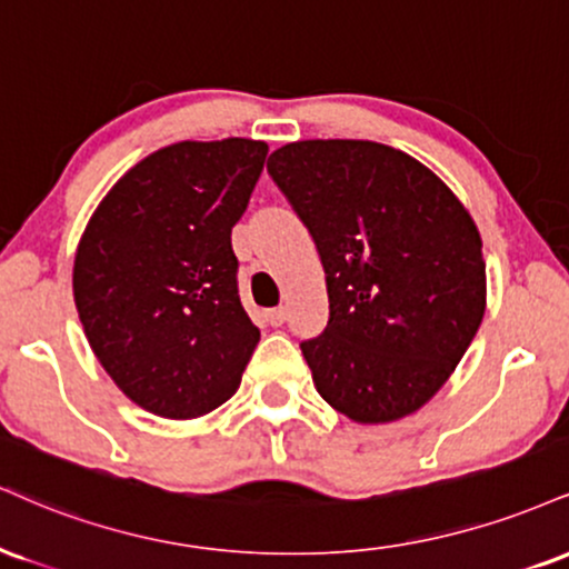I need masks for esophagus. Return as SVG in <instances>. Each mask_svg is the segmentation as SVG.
Wrapping results in <instances>:
<instances>
[{
  "label": "esophagus",
  "mask_w": 569,
  "mask_h": 569,
  "mask_svg": "<svg viewBox=\"0 0 569 569\" xmlns=\"http://www.w3.org/2000/svg\"><path fill=\"white\" fill-rule=\"evenodd\" d=\"M264 318L270 326H283L286 323V307H272V310L264 312Z\"/></svg>",
  "instance_id": "esophagus-1"
}]
</instances>
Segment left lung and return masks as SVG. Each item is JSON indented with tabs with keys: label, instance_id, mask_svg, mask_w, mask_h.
<instances>
[{
	"label": "left lung",
	"instance_id": "8db88e82",
	"mask_svg": "<svg viewBox=\"0 0 569 569\" xmlns=\"http://www.w3.org/2000/svg\"><path fill=\"white\" fill-rule=\"evenodd\" d=\"M267 172L310 230L328 326L302 341L320 397L358 423L427 406L485 315L475 219L413 156L371 140H299Z\"/></svg>",
	"mask_w": 569,
	"mask_h": 569
}]
</instances>
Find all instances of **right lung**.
<instances>
[{
  "instance_id": "obj_1",
  "label": "right lung",
  "mask_w": 569,
  "mask_h": 569,
  "mask_svg": "<svg viewBox=\"0 0 569 569\" xmlns=\"http://www.w3.org/2000/svg\"><path fill=\"white\" fill-rule=\"evenodd\" d=\"M267 142L182 140L137 161L89 217L73 302L94 358L134 406L198 419L236 395L259 328L238 297L232 224Z\"/></svg>"
}]
</instances>
